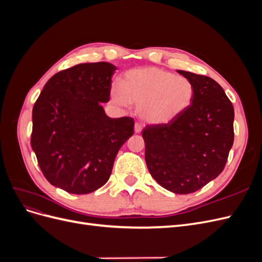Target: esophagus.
I'll list each match as a JSON object with an SVG mask.
<instances>
[{"label": "esophagus", "instance_id": "esophagus-1", "mask_svg": "<svg viewBox=\"0 0 262 262\" xmlns=\"http://www.w3.org/2000/svg\"><path fill=\"white\" fill-rule=\"evenodd\" d=\"M142 129H143V126H142L140 123H136L134 124V131H136V133H140L142 131Z\"/></svg>", "mask_w": 262, "mask_h": 262}]
</instances>
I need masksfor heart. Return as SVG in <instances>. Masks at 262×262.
<instances>
[{"label":"heart","mask_w":262,"mask_h":262,"mask_svg":"<svg viewBox=\"0 0 262 262\" xmlns=\"http://www.w3.org/2000/svg\"><path fill=\"white\" fill-rule=\"evenodd\" d=\"M121 86H113V100L122 107L137 105L140 118L152 124L175 120L191 105L194 96L189 78L154 67L129 71Z\"/></svg>","instance_id":"1"}]
</instances>
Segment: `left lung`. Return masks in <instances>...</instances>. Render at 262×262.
<instances>
[{
    "label": "left lung",
    "mask_w": 262,
    "mask_h": 262,
    "mask_svg": "<svg viewBox=\"0 0 262 262\" xmlns=\"http://www.w3.org/2000/svg\"><path fill=\"white\" fill-rule=\"evenodd\" d=\"M177 72L193 84L191 105L168 123L146 125L142 137L152 177L169 191L187 194L223 171L234 142V107L213 78Z\"/></svg>",
    "instance_id": "obj_1"
}]
</instances>
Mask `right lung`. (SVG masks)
Masks as SVG:
<instances>
[{
    "label": "right lung",
    "instance_id": "1",
    "mask_svg": "<svg viewBox=\"0 0 262 262\" xmlns=\"http://www.w3.org/2000/svg\"><path fill=\"white\" fill-rule=\"evenodd\" d=\"M117 68L81 63L54 74L33 108L30 144L46 179L69 193L99 189L112 175L120 147L133 134L131 117L110 118L108 102Z\"/></svg>",
    "mask_w": 262,
    "mask_h": 262
}]
</instances>
